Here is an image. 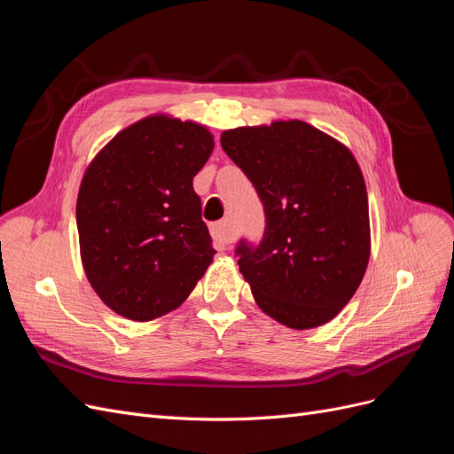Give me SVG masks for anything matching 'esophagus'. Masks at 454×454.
Segmentation results:
<instances>
[{
	"label": "esophagus",
	"instance_id": "1",
	"mask_svg": "<svg viewBox=\"0 0 454 454\" xmlns=\"http://www.w3.org/2000/svg\"><path fill=\"white\" fill-rule=\"evenodd\" d=\"M212 237L215 239V242L227 246L235 240V232H232V227L227 219H223V222H217L212 225Z\"/></svg>",
	"mask_w": 454,
	"mask_h": 454
}]
</instances>
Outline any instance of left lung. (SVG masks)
Here are the masks:
<instances>
[{
  "label": "left lung",
  "mask_w": 454,
  "mask_h": 454,
  "mask_svg": "<svg viewBox=\"0 0 454 454\" xmlns=\"http://www.w3.org/2000/svg\"><path fill=\"white\" fill-rule=\"evenodd\" d=\"M222 147L263 202V237L235 248L255 303L294 329L329 322L358 290L369 261L358 162L303 121L225 130Z\"/></svg>",
  "instance_id": "8db88e82"
}]
</instances>
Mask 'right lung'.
Returning a JSON list of instances; mask_svg holds the SVG:
<instances>
[{
    "label": "right lung",
    "mask_w": 454,
    "mask_h": 454,
    "mask_svg": "<svg viewBox=\"0 0 454 454\" xmlns=\"http://www.w3.org/2000/svg\"><path fill=\"white\" fill-rule=\"evenodd\" d=\"M212 149L204 127L153 115L119 132L87 168L77 197L81 259L94 292L125 318L177 309L212 263L193 189Z\"/></svg>",
    "instance_id": "add662e5"
}]
</instances>
